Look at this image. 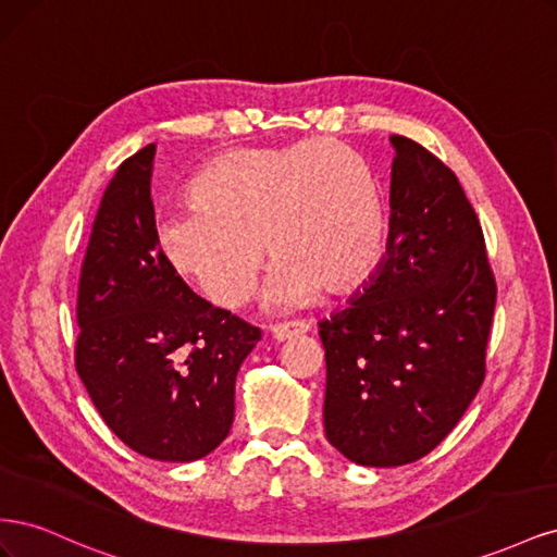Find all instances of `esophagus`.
<instances>
[{
	"instance_id": "34e87169",
	"label": "esophagus",
	"mask_w": 557,
	"mask_h": 557,
	"mask_svg": "<svg viewBox=\"0 0 557 557\" xmlns=\"http://www.w3.org/2000/svg\"><path fill=\"white\" fill-rule=\"evenodd\" d=\"M311 327L309 323H301V320H293V323H283V325H274L272 327V339L274 342H290L295 336L307 334Z\"/></svg>"
}]
</instances>
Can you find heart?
Here are the masks:
<instances>
[{"instance_id":"b5f03b06","label":"heart","mask_w":557,"mask_h":557,"mask_svg":"<svg viewBox=\"0 0 557 557\" xmlns=\"http://www.w3.org/2000/svg\"><path fill=\"white\" fill-rule=\"evenodd\" d=\"M190 199L158 223V248L218 307L252 295L264 246L276 258L267 290L276 309L360 288L385 248L379 183L334 139L232 150L193 181Z\"/></svg>"}]
</instances>
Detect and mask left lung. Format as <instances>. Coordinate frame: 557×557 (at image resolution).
I'll use <instances>...</instances> for the list:
<instances>
[{
    "mask_svg": "<svg viewBox=\"0 0 557 557\" xmlns=\"http://www.w3.org/2000/svg\"><path fill=\"white\" fill-rule=\"evenodd\" d=\"M391 230L369 283L320 323L325 436L364 467L423 458L458 425L485 376L495 278L462 185L393 134Z\"/></svg>",
    "mask_w": 557,
    "mask_h": 557,
    "instance_id": "obj_1",
    "label": "left lung"
}]
</instances>
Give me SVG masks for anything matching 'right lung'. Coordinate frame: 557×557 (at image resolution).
Wrapping results in <instances>:
<instances>
[{
    "instance_id": "1",
    "label": "right lung",
    "mask_w": 557,
    "mask_h": 557,
    "mask_svg": "<svg viewBox=\"0 0 557 557\" xmlns=\"http://www.w3.org/2000/svg\"><path fill=\"white\" fill-rule=\"evenodd\" d=\"M156 144L117 166L78 283L76 372L111 432L146 458L193 462L225 442L258 327L166 264L150 197Z\"/></svg>"
}]
</instances>
